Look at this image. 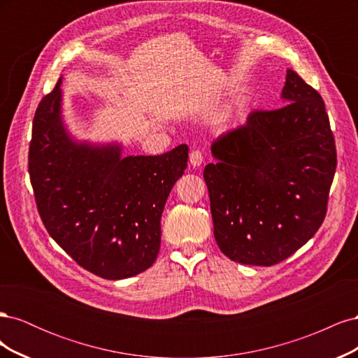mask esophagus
Returning a JSON list of instances; mask_svg holds the SVG:
<instances>
[{
    "mask_svg": "<svg viewBox=\"0 0 358 358\" xmlns=\"http://www.w3.org/2000/svg\"><path fill=\"white\" fill-rule=\"evenodd\" d=\"M203 159H204V157H203V152H201V150H199V149H194V150H191V154H189V162H191V166H194V167H200V166H201V162H203Z\"/></svg>",
    "mask_w": 358,
    "mask_h": 358,
    "instance_id": "1",
    "label": "esophagus"
}]
</instances>
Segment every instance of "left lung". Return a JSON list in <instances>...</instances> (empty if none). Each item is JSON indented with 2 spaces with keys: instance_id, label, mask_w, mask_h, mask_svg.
Listing matches in <instances>:
<instances>
[{
  "instance_id": "left-lung-1",
  "label": "left lung",
  "mask_w": 358,
  "mask_h": 358,
  "mask_svg": "<svg viewBox=\"0 0 358 358\" xmlns=\"http://www.w3.org/2000/svg\"><path fill=\"white\" fill-rule=\"evenodd\" d=\"M287 104L254 110L212 143L204 167L213 234L224 255L273 266L318 231L327 213L336 145L318 91L287 70Z\"/></svg>"
}]
</instances>
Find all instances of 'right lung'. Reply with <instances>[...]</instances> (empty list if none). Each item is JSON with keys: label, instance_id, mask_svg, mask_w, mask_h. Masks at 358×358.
<instances>
[{"label": "right lung", "instance_id": "obj_1", "mask_svg": "<svg viewBox=\"0 0 358 358\" xmlns=\"http://www.w3.org/2000/svg\"><path fill=\"white\" fill-rule=\"evenodd\" d=\"M61 79L32 122L28 170L40 218L76 263L104 279L145 272L157 259L161 215L183 175L188 146L121 157L116 145L73 142L61 119Z\"/></svg>", "mask_w": 358, "mask_h": 358}]
</instances>
